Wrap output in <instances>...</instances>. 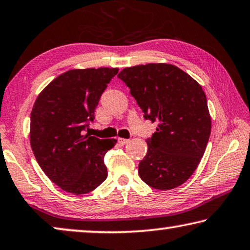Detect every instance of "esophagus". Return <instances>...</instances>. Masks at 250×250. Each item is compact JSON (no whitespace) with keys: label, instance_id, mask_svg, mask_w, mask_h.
<instances>
[{"label":"esophagus","instance_id":"obj_1","mask_svg":"<svg viewBox=\"0 0 250 250\" xmlns=\"http://www.w3.org/2000/svg\"><path fill=\"white\" fill-rule=\"evenodd\" d=\"M118 144H120V145H125V144H127L128 143V141L129 140H127V138H118Z\"/></svg>","mask_w":250,"mask_h":250}]
</instances>
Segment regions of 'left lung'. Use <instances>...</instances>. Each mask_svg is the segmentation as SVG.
Returning a JSON list of instances; mask_svg holds the SVG:
<instances>
[{
  "label": "left lung",
  "instance_id": "8db88e82",
  "mask_svg": "<svg viewBox=\"0 0 250 250\" xmlns=\"http://www.w3.org/2000/svg\"><path fill=\"white\" fill-rule=\"evenodd\" d=\"M118 78L144 113L157 123L147 142L138 174L151 188L171 190L193 174L205 154L211 132L208 103L202 87L168 63L125 68Z\"/></svg>",
  "mask_w": 250,
  "mask_h": 250
}]
</instances>
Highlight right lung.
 <instances>
[{
	"label": "right lung",
	"instance_id": "obj_1",
	"mask_svg": "<svg viewBox=\"0 0 250 250\" xmlns=\"http://www.w3.org/2000/svg\"><path fill=\"white\" fill-rule=\"evenodd\" d=\"M117 72V68L69 70L52 80L33 105V154L45 175L69 193H88L107 178L104 156L117 141L85 135V130Z\"/></svg>",
	"mask_w": 250,
	"mask_h": 250
}]
</instances>
